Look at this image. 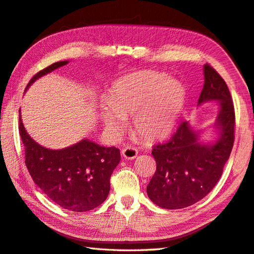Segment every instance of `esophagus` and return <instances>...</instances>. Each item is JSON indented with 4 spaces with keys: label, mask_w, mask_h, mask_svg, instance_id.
I'll list each match as a JSON object with an SVG mask.
<instances>
[{
    "label": "esophagus",
    "mask_w": 254,
    "mask_h": 254,
    "mask_svg": "<svg viewBox=\"0 0 254 254\" xmlns=\"http://www.w3.org/2000/svg\"><path fill=\"white\" fill-rule=\"evenodd\" d=\"M122 156L126 158V160H134L137 156V150L133 146H127L122 150Z\"/></svg>",
    "instance_id": "1"
}]
</instances>
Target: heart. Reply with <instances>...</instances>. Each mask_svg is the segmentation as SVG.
Here are the masks:
<instances>
[{"label": "heart", "instance_id": "1", "mask_svg": "<svg viewBox=\"0 0 254 254\" xmlns=\"http://www.w3.org/2000/svg\"><path fill=\"white\" fill-rule=\"evenodd\" d=\"M185 102L183 84L156 71H138L112 86L103 108L108 131L120 133L123 118L133 116V127L144 140L162 138L172 131Z\"/></svg>", "mask_w": 254, "mask_h": 254}]
</instances>
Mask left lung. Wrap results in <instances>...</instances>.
I'll return each instance as SVG.
<instances>
[{
    "instance_id": "8db88e82",
    "label": "left lung",
    "mask_w": 254,
    "mask_h": 254,
    "mask_svg": "<svg viewBox=\"0 0 254 254\" xmlns=\"http://www.w3.org/2000/svg\"><path fill=\"white\" fill-rule=\"evenodd\" d=\"M205 83L198 104L219 101L215 126L219 138L202 144L187 121L170 140L153 146L156 172L147 185L148 198L164 209H180L202 199L216 186L235 142V107L227 83L209 64L203 66Z\"/></svg>"
}]
</instances>
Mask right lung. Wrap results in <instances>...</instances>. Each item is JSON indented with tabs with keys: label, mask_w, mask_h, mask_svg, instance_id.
<instances>
[{
	"label": "right lung",
	"mask_w": 254,
	"mask_h": 254,
	"mask_svg": "<svg viewBox=\"0 0 254 254\" xmlns=\"http://www.w3.org/2000/svg\"><path fill=\"white\" fill-rule=\"evenodd\" d=\"M67 64V61L58 62L43 69L31 79L26 89L38 78ZM18 130L27 170L34 183L55 203L67 210L83 212L107 199L110 177L121 160L119 148L100 146L84 138L63 150H49L28 135L21 116Z\"/></svg>",
	"instance_id": "add662e5"
}]
</instances>
